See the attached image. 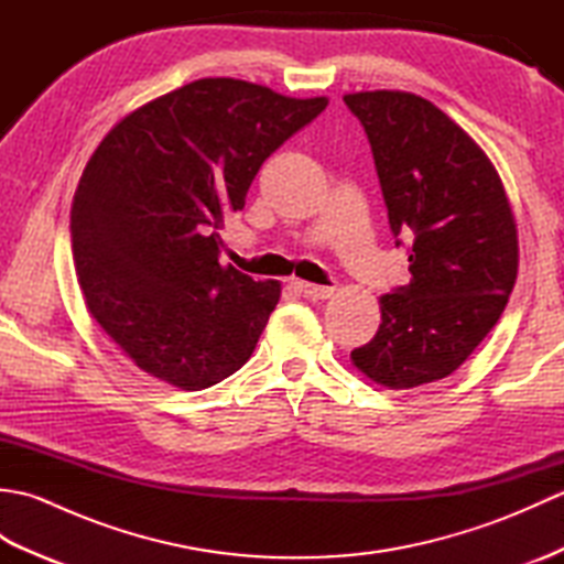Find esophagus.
Listing matches in <instances>:
<instances>
[{"instance_id":"obj_1","label":"esophagus","mask_w":564,"mask_h":564,"mask_svg":"<svg viewBox=\"0 0 564 564\" xmlns=\"http://www.w3.org/2000/svg\"><path fill=\"white\" fill-rule=\"evenodd\" d=\"M293 285L305 297H310V301H327V297L334 295V285H315V283H307V281H295Z\"/></svg>"}]
</instances>
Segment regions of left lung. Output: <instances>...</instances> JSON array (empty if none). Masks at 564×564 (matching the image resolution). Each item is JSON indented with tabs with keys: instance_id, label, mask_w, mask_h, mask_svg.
I'll return each instance as SVG.
<instances>
[{
	"instance_id": "left-lung-1",
	"label": "left lung",
	"mask_w": 564,
	"mask_h": 564,
	"mask_svg": "<svg viewBox=\"0 0 564 564\" xmlns=\"http://www.w3.org/2000/svg\"><path fill=\"white\" fill-rule=\"evenodd\" d=\"M376 160L406 285L380 295V327L354 366L390 390L451 376L497 325L517 283L519 237L487 154L434 104L406 91L346 94Z\"/></svg>"
}]
</instances>
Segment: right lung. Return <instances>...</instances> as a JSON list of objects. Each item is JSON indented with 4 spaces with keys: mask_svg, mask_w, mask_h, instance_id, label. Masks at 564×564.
Returning a JSON list of instances; mask_svg holds the SVG:
<instances>
[{
    "mask_svg": "<svg viewBox=\"0 0 564 564\" xmlns=\"http://www.w3.org/2000/svg\"><path fill=\"white\" fill-rule=\"evenodd\" d=\"M327 104L196 79L126 116L91 154L69 210L72 259L91 317L145 373L203 390L249 361L281 283L223 267L218 230Z\"/></svg>",
    "mask_w": 564,
    "mask_h": 564,
    "instance_id": "right-lung-1",
    "label": "right lung"
}]
</instances>
